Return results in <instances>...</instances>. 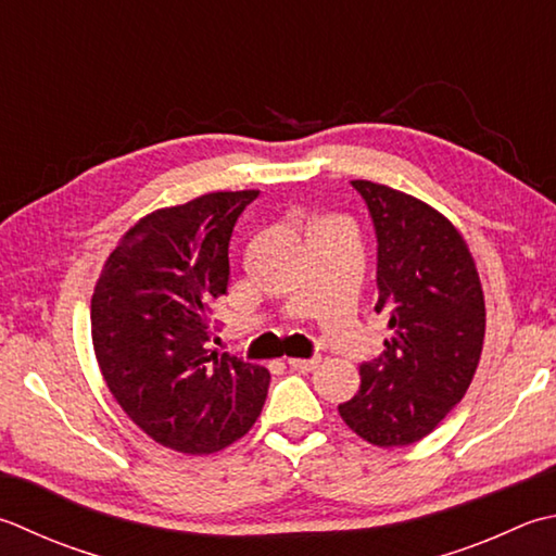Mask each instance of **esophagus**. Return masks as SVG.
<instances>
[{"label":"esophagus","instance_id":"1","mask_svg":"<svg viewBox=\"0 0 556 556\" xmlns=\"http://www.w3.org/2000/svg\"><path fill=\"white\" fill-rule=\"evenodd\" d=\"M287 364L293 368V371L311 374L320 366V358L318 356H313V358H287Z\"/></svg>","mask_w":556,"mask_h":556}]
</instances>
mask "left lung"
Listing matches in <instances>:
<instances>
[{
	"label": "left lung",
	"mask_w": 556,
	"mask_h": 556,
	"mask_svg": "<svg viewBox=\"0 0 556 556\" xmlns=\"http://www.w3.org/2000/svg\"><path fill=\"white\" fill-rule=\"evenodd\" d=\"M376 231V313L386 352L364 362L362 388L340 405L346 427L393 448L427 437L472 383L484 342V296L455 226L429 204L371 180H352Z\"/></svg>",
	"instance_id": "obj_1"
}]
</instances>
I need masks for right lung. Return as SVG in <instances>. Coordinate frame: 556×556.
<instances>
[{
  "mask_svg": "<svg viewBox=\"0 0 556 556\" xmlns=\"http://www.w3.org/2000/svg\"><path fill=\"white\" fill-rule=\"evenodd\" d=\"M257 190L210 192L144 216L105 260L91 299L98 366L156 443L202 455L250 431L269 371L210 350L228 287V241Z\"/></svg>",
  "mask_w": 556,
  "mask_h": 556,
  "instance_id": "obj_1",
  "label": "right lung"
}]
</instances>
